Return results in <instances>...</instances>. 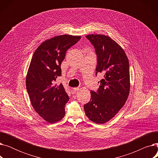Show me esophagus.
I'll return each instance as SVG.
<instances>
[{
	"label": "esophagus",
	"instance_id": "1",
	"mask_svg": "<svg viewBox=\"0 0 158 158\" xmlns=\"http://www.w3.org/2000/svg\"><path fill=\"white\" fill-rule=\"evenodd\" d=\"M79 89H80V88H79V87H77V88H73L72 89V92H73V94H75V93H76V92H77L78 90H79Z\"/></svg>",
	"mask_w": 158,
	"mask_h": 158
}]
</instances>
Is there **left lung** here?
I'll list each match as a JSON object with an SVG mask.
<instances>
[{"instance_id": "left-lung-1", "label": "left lung", "mask_w": 158, "mask_h": 158, "mask_svg": "<svg viewBox=\"0 0 158 158\" xmlns=\"http://www.w3.org/2000/svg\"><path fill=\"white\" fill-rule=\"evenodd\" d=\"M86 37L97 56L96 75L101 73L103 79L97 92H90L91 99L84 109L91 121L102 124L113 118L127 101L130 91L129 60L123 49L110 37L94 34Z\"/></svg>"}]
</instances>
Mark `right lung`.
I'll return each instance as SVG.
<instances>
[{
    "instance_id": "add662e5",
    "label": "right lung",
    "mask_w": 158,
    "mask_h": 158,
    "mask_svg": "<svg viewBox=\"0 0 158 158\" xmlns=\"http://www.w3.org/2000/svg\"><path fill=\"white\" fill-rule=\"evenodd\" d=\"M80 36L63 35L45 40L36 49L26 76V88L36 112L48 123L61 120L69 100L62 84L56 85L61 76V64L67 50L77 43Z\"/></svg>"
}]
</instances>
